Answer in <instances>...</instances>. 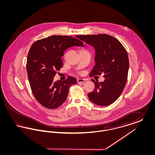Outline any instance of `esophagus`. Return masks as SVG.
Instances as JSON below:
<instances>
[{"label": "esophagus", "mask_w": 155, "mask_h": 155, "mask_svg": "<svg viewBox=\"0 0 155 155\" xmlns=\"http://www.w3.org/2000/svg\"><path fill=\"white\" fill-rule=\"evenodd\" d=\"M85 81V79L84 78H79L77 80V82L78 83H83Z\"/></svg>", "instance_id": "34e87169"}]
</instances>
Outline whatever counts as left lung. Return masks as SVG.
<instances>
[{
  "mask_svg": "<svg viewBox=\"0 0 155 155\" xmlns=\"http://www.w3.org/2000/svg\"><path fill=\"white\" fill-rule=\"evenodd\" d=\"M95 50V66L90 76L104 74L103 82L94 80L95 89L88 94L89 99L98 106L114 103L125 87L129 69L127 52L120 41L107 34L77 35Z\"/></svg>",
  "mask_w": 155,
  "mask_h": 155,
  "instance_id": "1",
  "label": "left lung"
}]
</instances>
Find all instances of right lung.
I'll return each mask as SVG.
<instances>
[{
  "label": "right lung",
  "mask_w": 155,
  "mask_h": 155,
  "mask_svg": "<svg viewBox=\"0 0 155 155\" xmlns=\"http://www.w3.org/2000/svg\"><path fill=\"white\" fill-rule=\"evenodd\" d=\"M84 46L74 37L52 35L35 42L27 56V71L30 87L37 101L48 109H56L64 103L75 78L54 81L56 71L63 67L61 58L71 46Z\"/></svg>",
  "instance_id": "1"
}]
</instances>
